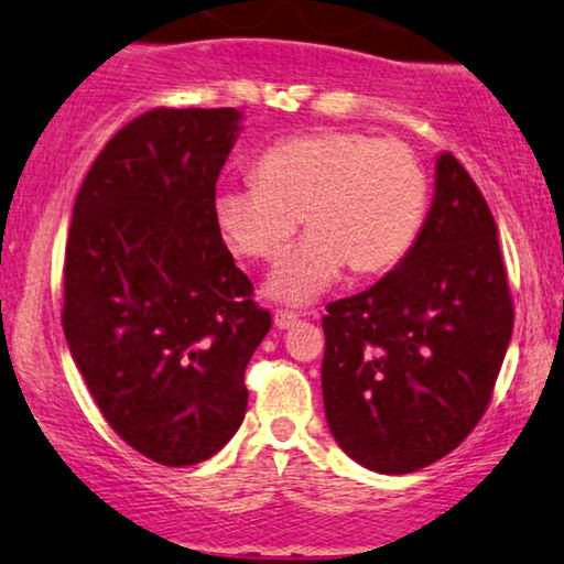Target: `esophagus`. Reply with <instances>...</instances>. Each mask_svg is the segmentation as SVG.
Segmentation results:
<instances>
[{"instance_id": "esophagus-1", "label": "esophagus", "mask_w": 564, "mask_h": 564, "mask_svg": "<svg viewBox=\"0 0 564 564\" xmlns=\"http://www.w3.org/2000/svg\"><path fill=\"white\" fill-rule=\"evenodd\" d=\"M273 323H275V327H281V330H286V327L299 323V315H296V312H289V310H275Z\"/></svg>"}]
</instances>
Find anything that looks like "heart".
<instances>
[{"mask_svg": "<svg viewBox=\"0 0 564 564\" xmlns=\"http://www.w3.org/2000/svg\"><path fill=\"white\" fill-rule=\"evenodd\" d=\"M254 184L218 192L216 226L239 258L273 265L302 218L310 231L268 278V296L306 304L338 281L395 268L416 241L430 182L409 145L365 132L327 130L270 145Z\"/></svg>", "mask_w": 564, "mask_h": 564, "instance_id": "obj_1", "label": "heart"}]
</instances>
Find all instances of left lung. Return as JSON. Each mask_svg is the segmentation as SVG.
I'll return each instance as SVG.
<instances>
[{"mask_svg": "<svg viewBox=\"0 0 564 564\" xmlns=\"http://www.w3.org/2000/svg\"><path fill=\"white\" fill-rule=\"evenodd\" d=\"M497 224L453 153L409 254L372 289L327 304L325 416L377 474H411L460 445L487 411L512 335Z\"/></svg>", "mask_w": 564, "mask_h": 564, "instance_id": "8db88e82", "label": "left lung"}]
</instances>
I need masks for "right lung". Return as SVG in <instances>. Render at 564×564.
I'll return each instance as SVG.
<instances>
[{"instance_id":"obj_1","label":"right lung","mask_w":564,"mask_h":564,"mask_svg":"<svg viewBox=\"0 0 564 564\" xmlns=\"http://www.w3.org/2000/svg\"><path fill=\"white\" fill-rule=\"evenodd\" d=\"M239 119L145 111L106 142L73 208L64 338L111 430L161 466H195L234 437L270 330L213 216Z\"/></svg>"}]
</instances>
